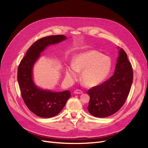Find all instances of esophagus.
<instances>
[{
  "mask_svg": "<svg viewBox=\"0 0 148 148\" xmlns=\"http://www.w3.org/2000/svg\"><path fill=\"white\" fill-rule=\"evenodd\" d=\"M74 93L78 95V94H82L83 92L81 90H79V89H76V90H75L74 91Z\"/></svg>",
  "mask_w": 148,
  "mask_h": 148,
  "instance_id": "esophagus-1",
  "label": "esophagus"
}]
</instances>
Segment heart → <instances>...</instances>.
Instances as JSON below:
<instances>
[{
    "instance_id": "obj_1",
    "label": "heart",
    "mask_w": 148,
    "mask_h": 148,
    "mask_svg": "<svg viewBox=\"0 0 148 148\" xmlns=\"http://www.w3.org/2000/svg\"><path fill=\"white\" fill-rule=\"evenodd\" d=\"M112 66L109 56L96 50H89L76 55L72 64L66 66V78L73 82L81 72V80L87 87H95L102 83L110 73Z\"/></svg>"
}]
</instances>
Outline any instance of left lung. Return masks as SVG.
<instances>
[{
    "label": "left lung",
    "mask_w": 148,
    "mask_h": 148,
    "mask_svg": "<svg viewBox=\"0 0 148 148\" xmlns=\"http://www.w3.org/2000/svg\"><path fill=\"white\" fill-rule=\"evenodd\" d=\"M119 56L114 75L87 91L90 96L89 112L96 117H107L120 110L125 102L133 82V70L127 55L118 47Z\"/></svg>",
    "instance_id": "1"
}]
</instances>
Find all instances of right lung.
Returning a JSON list of instances; mask_svg holds the SVG:
<instances>
[{
    "mask_svg": "<svg viewBox=\"0 0 148 148\" xmlns=\"http://www.w3.org/2000/svg\"><path fill=\"white\" fill-rule=\"evenodd\" d=\"M66 39L64 35H53L38 40L28 49L18 69L17 79L22 98L28 108L39 117L50 118L57 115L71 96L69 90L53 92L42 89L33 79L34 66L41 53L47 47Z\"/></svg>",
    "mask_w": 148,
    "mask_h": 148,
    "instance_id": "add662e5",
    "label": "right lung"
}]
</instances>
